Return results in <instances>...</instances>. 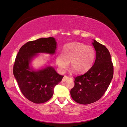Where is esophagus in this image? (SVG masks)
Masks as SVG:
<instances>
[{"label":"esophagus","instance_id":"esophagus-1","mask_svg":"<svg viewBox=\"0 0 127 127\" xmlns=\"http://www.w3.org/2000/svg\"><path fill=\"white\" fill-rule=\"evenodd\" d=\"M68 79H69V77H68L67 76H64V78L62 79V83H63V82H65L66 81L68 80Z\"/></svg>","mask_w":127,"mask_h":127}]
</instances>
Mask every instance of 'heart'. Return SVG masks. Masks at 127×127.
Returning <instances> with one entry per match:
<instances>
[{"mask_svg":"<svg viewBox=\"0 0 127 127\" xmlns=\"http://www.w3.org/2000/svg\"><path fill=\"white\" fill-rule=\"evenodd\" d=\"M95 58V49L80 42H72L64 45L62 54L56 56V62L63 71L69 65L77 74L86 72L91 67Z\"/></svg>","mask_w":127,"mask_h":127,"instance_id":"heart-1","label":"heart"}]
</instances>
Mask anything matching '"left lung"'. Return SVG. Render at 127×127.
<instances>
[{
	"label": "left lung",
	"instance_id": "1",
	"mask_svg": "<svg viewBox=\"0 0 127 127\" xmlns=\"http://www.w3.org/2000/svg\"><path fill=\"white\" fill-rule=\"evenodd\" d=\"M92 44L96 52L95 63L86 73L75 77V86L70 91L72 98L80 104H90L100 99L113 77V65L109 50L94 39Z\"/></svg>",
	"mask_w": 127,
	"mask_h": 127
}]
</instances>
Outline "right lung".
<instances>
[{
  "mask_svg": "<svg viewBox=\"0 0 127 127\" xmlns=\"http://www.w3.org/2000/svg\"><path fill=\"white\" fill-rule=\"evenodd\" d=\"M57 42L53 37L29 41L20 49L13 66V75L23 95L35 103L45 102L52 97L54 88L63 78L52 66L45 64L35 69L32 62L39 53L53 55Z\"/></svg>",
  "mask_w": 127,
  "mask_h": 127,
  "instance_id": "add662e5",
  "label": "right lung"
}]
</instances>
